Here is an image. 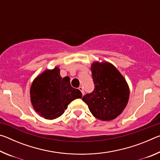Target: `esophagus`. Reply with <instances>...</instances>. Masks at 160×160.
<instances>
[{"mask_svg": "<svg viewBox=\"0 0 160 160\" xmlns=\"http://www.w3.org/2000/svg\"><path fill=\"white\" fill-rule=\"evenodd\" d=\"M79 90L81 91V92H82V95H84V94H85V91H84V89H83V88L82 86H80V87H79Z\"/></svg>", "mask_w": 160, "mask_h": 160, "instance_id": "1", "label": "esophagus"}]
</instances>
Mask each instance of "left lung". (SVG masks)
<instances>
[{"label": "left lung", "mask_w": 160, "mask_h": 160, "mask_svg": "<svg viewBox=\"0 0 160 160\" xmlns=\"http://www.w3.org/2000/svg\"><path fill=\"white\" fill-rule=\"evenodd\" d=\"M94 89L82 100L90 112L102 121H111L120 115L128 102L129 88L125 78L108 62H94L91 66Z\"/></svg>", "instance_id": "1"}]
</instances>
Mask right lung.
Masks as SVG:
<instances>
[{
	"mask_svg": "<svg viewBox=\"0 0 160 160\" xmlns=\"http://www.w3.org/2000/svg\"><path fill=\"white\" fill-rule=\"evenodd\" d=\"M30 97L34 110L51 120L63 114L72 101L82 98V93L70 85L69 77L62 78L60 70L56 67L35 78L31 86Z\"/></svg>",
	"mask_w": 160,
	"mask_h": 160,
	"instance_id": "obj_1",
	"label": "right lung"
}]
</instances>
